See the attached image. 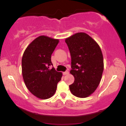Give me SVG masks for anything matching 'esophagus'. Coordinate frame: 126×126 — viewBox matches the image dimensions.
<instances>
[{
    "instance_id": "34e87169",
    "label": "esophagus",
    "mask_w": 126,
    "mask_h": 126,
    "mask_svg": "<svg viewBox=\"0 0 126 126\" xmlns=\"http://www.w3.org/2000/svg\"><path fill=\"white\" fill-rule=\"evenodd\" d=\"M69 74V71H66L65 72H63V75H68Z\"/></svg>"
}]
</instances>
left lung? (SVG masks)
Segmentation results:
<instances>
[{
	"mask_svg": "<svg viewBox=\"0 0 126 126\" xmlns=\"http://www.w3.org/2000/svg\"><path fill=\"white\" fill-rule=\"evenodd\" d=\"M71 57L70 73L74 82L69 85L73 95L80 98L90 96L101 82L104 59L99 46L85 33H77L65 39Z\"/></svg>",
	"mask_w": 126,
	"mask_h": 126,
	"instance_id": "8db88e82",
	"label": "left lung"
}]
</instances>
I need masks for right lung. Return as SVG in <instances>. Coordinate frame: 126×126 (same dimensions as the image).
<instances>
[{"instance_id": "obj_1", "label": "right lung", "mask_w": 126, "mask_h": 126, "mask_svg": "<svg viewBox=\"0 0 126 126\" xmlns=\"http://www.w3.org/2000/svg\"><path fill=\"white\" fill-rule=\"evenodd\" d=\"M59 40L46 36L34 39L24 51L22 74L28 90L36 97L47 99L54 96L62 73L57 72L51 62V55Z\"/></svg>"}]
</instances>
